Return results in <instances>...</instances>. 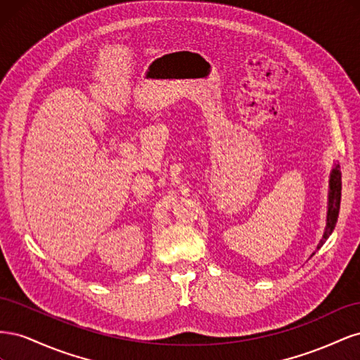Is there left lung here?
<instances>
[{
  "label": "left lung",
  "mask_w": 360,
  "mask_h": 360,
  "mask_svg": "<svg viewBox=\"0 0 360 360\" xmlns=\"http://www.w3.org/2000/svg\"><path fill=\"white\" fill-rule=\"evenodd\" d=\"M342 181H341V169L340 163H335L330 176H329V192H328V213H326V226L323 231L321 240L317 245V250L326 243V240L330 237V234L335 230V225L338 221V214H340V205H341V189H342ZM315 250V252H317ZM312 252V255H315ZM311 255V257H312Z\"/></svg>",
  "instance_id": "left-lung-1"
}]
</instances>
